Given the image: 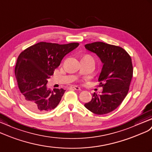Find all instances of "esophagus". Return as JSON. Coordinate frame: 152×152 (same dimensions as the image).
I'll list each match as a JSON object with an SVG mask.
<instances>
[{
    "mask_svg": "<svg viewBox=\"0 0 152 152\" xmlns=\"http://www.w3.org/2000/svg\"><path fill=\"white\" fill-rule=\"evenodd\" d=\"M70 87L75 89V90H76V91H81V88L79 87L76 86V85H72V86H71Z\"/></svg>",
    "mask_w": 152,
    "mask_h": 152,
    "instance_id": "obj_1",
    "label": "esophagus"
}]
</instances>
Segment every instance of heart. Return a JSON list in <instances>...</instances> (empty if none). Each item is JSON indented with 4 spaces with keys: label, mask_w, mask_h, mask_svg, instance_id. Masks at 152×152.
<instances>
[{
    "label": "heart",
    "mask_w": 152,
    "mask_h": 152,
    "mask_svg": "<svg viewBox=\"0 0 152 152\" xmlns=\"http://www.w3.org/2000/svg\"><path fill=\"white\" fill-rule=\"evenodd\" d=\"M85 57H86V56H85Z\"/></svg>",
    "instance_id": "b5f03b06"
}]
</instances>
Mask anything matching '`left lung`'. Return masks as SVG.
Segmentation results:
<instances>
[{
	"label": "left lung",
	"mask_w": 152,
	"mask_h": 152,
	"mask_svg": "<svg viewBox=\"0 0 152 152\" xmlns=\"http://www.w3.org/2000/svg\"><path fill=\"white\" fill-rule=\"evenodd\" d=\"M85 48L95 53L103 64L98 78L103 91L94 92L84 106L96 114H108L119 106L128 94L133 75L131 57L120 47L102 42L86 44Z\"/></svg>",
	"instance_id": "1"
}]
</instances>
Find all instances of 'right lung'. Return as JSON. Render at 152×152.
Masks as SVG:
<instances>
[{
  "instance_id": "add662e5",
  "label": "right lung",
  "mask_w": 152,
  "mask_h": 152,
  "mask_svg": "<svg viewBox=\"0 0 152 152\" xmlns=\"http://www.w3.org/2000/svg\"><path fill=\"white\" fill-rule=\"evenodd\" d=\"M78 45V43L60 45L39 42L20 54L15 74L21 101L29 110L43 113L54 109L59 104L65 90L48 88V80L66 54Z\"/></svg>"
}]
</instances>
